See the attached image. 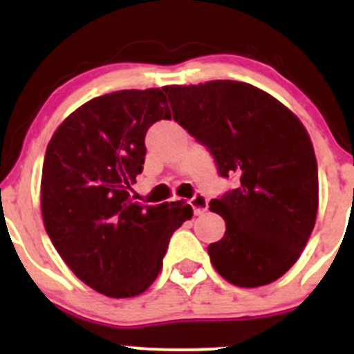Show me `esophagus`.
<instances>
[{
    "label": "esophagus",
    "mask_w": 354,
    "mask_h": 354,
    "mask_svg": "<svg viewBox=\"0 0 354 354\" xmlns=\"http://www.w3.org/2000/svg\"><path fill=\"white\" fill-rule=\"evenodd\" d=\"M190 205L192 209H194L195 216H202V214H205L207 209H209V200H207L205 195L197 194L190 200Z\"/></svg>",
    "instance_id": "1"
}]
</instances>
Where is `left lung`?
Segmentation results:
<instances>
[{"label": "left lung", "mask_w": 354, "mask_h": 354, "mask_svg": "<svg viewBox=\"0 0 354 354\" xmlns=\"http://www.w3.org/2000/svg\"><path fill=\"white\" fill-rule=\"evenodd\" d=\"M164 91L174 121L209 149L221 176L240 178L209 203L226 223L224 236L207 248L214 269L240 288L274 283L315 226L319 173L308 131L276 97L245 82Z\"/></svg>", "instance_id": "8db88e82"}]
</instances>
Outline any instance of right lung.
Listing matches in <instances>:
<instances>
[{"label": "right lung", "mask_w": 354, "mask_h": 354, "mask_svg": "<svg viewBox=\"0 0 354 354\" xmlns=\"http://www.w3.org/2000/svg\"><path fill=\"white\" fill-rule=\"evenodd\" d=\"M162 91L92 99L59 124L46 149V233L71 272L109 298H131L151 286L173 233L194 216L183 200L142 205L131 197L144 169L145 133L156 121L171 120Z\"/></svg>", "instance_id": "right-lung-1"}]
</instances>
